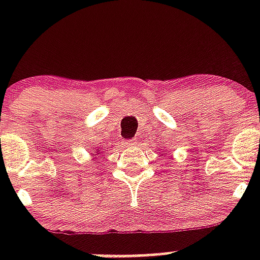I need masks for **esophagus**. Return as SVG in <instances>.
<instances>
[{
  "mask_svg": "<svg viewBox=\"0 0 260 260\" xmlns=\"http://www.w3.org/2000/svg\"><path fill=\"white\" fill-rule=\"evenodd\" d=\"M135 144H136V140H135V139H132V140H125V142H124V146L125 147H132L135 146Z\"/></svg>",
  "mask_w": 260,
  "mask_h": 260,
  "instance_id": "obj_1",
  "label": "esophagus"
}]
</instances>
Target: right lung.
Masks as SVG:
<instances>
[{
  "instance_id": "obj_1",
  "label": "right lung",
  "mask_w": 260,
  "mask_h": 260,
  "mask_svg": "<svg viewBox=\"0 0 260 260\" xmlns=\"http://www.w3.org/2000/svg\"><path fill=\"white\" fill-rule=\"evenodd\" d=\"M98 152H100V150H98V151H97V152H95V154H94V155H97V154H98Z\"/></svg>"
}]
</instances>
